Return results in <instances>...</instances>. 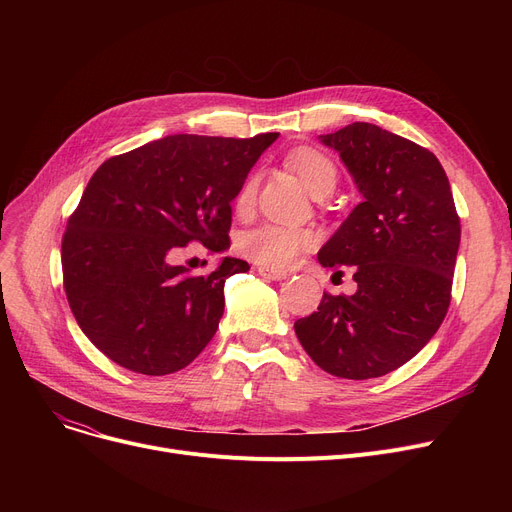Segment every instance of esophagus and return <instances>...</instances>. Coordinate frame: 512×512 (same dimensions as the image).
Segmentation results:
<instances>
[{"mask_svg": "<svg viewBox=\"0 0 512 512\" xmlns=\"http://www.w3.org/2000/svg\"><path fill=\"white\" fill-rule=\"evenodd\" d=\"M257 272L267 278V280H284L286 278V272L284 270H278V267H267V265H259Z\"/></svg>", "mask_w": 512, "mask_h": 512, "instance_id": "esophagus-1", "label": "esophagus"}]
</instances>
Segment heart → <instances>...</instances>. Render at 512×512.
Returning a JSON list of instances; mask_svg holds the SVG:
<instances>
[{"label": "heart", "mask_w": 512, "mask_h": 512, "mask_svg": "<svg viewBox=\"0 0 512 512\" xmlns=\"http://www.w3.org/2000/svg\"><path fill=\"white\" fill-rule=\"evenodd\" d=\"M286 166L297 172L313 197H326L338 182V168L324 151L315 147H297L286 155ZM257 197V176L249 174L234 197L238 215H247ZM317 245V236L309 228L284 224H259L238 236L240 253L251 261L267 267H288L303 253Z\"/></svg>", "instance_id": "heart-1"}]
</instances>
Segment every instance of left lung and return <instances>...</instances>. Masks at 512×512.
<instances>
[{
	"mask_svg": "<svg viewBox=\"0 0 512 512\" xmlns=\"http://www.w3.org/2000/svg\"><path fill=\"white\" fill-rule=\"evenodd\" d=\"M363 195L317 259L353 270L357 292H324L294 321L307 355L346 380L380 378L413 359L450 307L461 242L448 176L425 147L375 124L353 122L321 137Z\"/></svg>",
	"mask_w": 512,
	"mask_h": 512,
	"instance_id": "1",
	"label": "left lung"
}]
</instances>
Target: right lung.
<instances>
[{
    "label": "right lung",
    "mask_w": 512,
    "mask_h": 512,
    "mask_svg": "<svg viewBox=\"0 0 512 512\" xmlns=\"http://www.w3.org/2000/svg\"><path fill=\"white\" fill-rule=\"evenodd\" d=\"M278 132L251 139L170 134L105 159L62 236V274L76 324L99 351L143 375L174 373L213 338L234 257L195 276L180 247L230 245L232 199Z\"/></svg>",
    "instance_id": "right-lung-1"
}]
</instances>
